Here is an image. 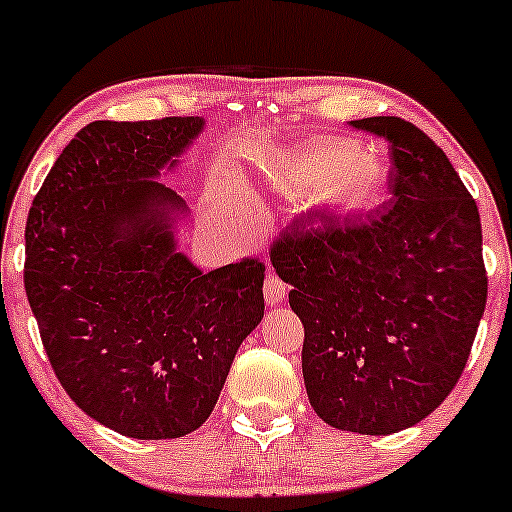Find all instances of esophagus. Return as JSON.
<instances>
[{
	"label": "esophagus",
	"mask_w": 512,
	"mask_h": 512,
	"mask_svg": "<svg viewBox=\"0 0 512 512\" xmlns=\"http://www.w3.org/2000/svg\"><path fill=\"white\" fill-rule=\"evenodd\" d=\"M286 295H288V283L278 274H274V271H269L267 281H264V297H267V302L278 304L286 300Z\"/></svg>",
	"instance_id": "esophagus-1"
}]
</instances>
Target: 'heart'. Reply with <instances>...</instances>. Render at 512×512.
<instances>
[{
  "label": "heart",
  "instance_id": "heart-1",
  "mask_svg": "<svg viewBox=\"0 0 512 512\" xmlns=\"http://www.w3.org/2000/svg\"><path fill=\"white\" fill-rule=\"evenodd\" d=\"M290 172L300 184H331L335 203L347 205V208H366L383 193L387 167L380 155L359 151L352 141L319 139L293 155ZM241 205L243 200L234 186L224 189L219 208L238 210Z\"/></svg>",
  "mask_w": 512,
  "mask_h": 512
}]
</instances>
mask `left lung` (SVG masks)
<instances>
[{
  "label": "left lung",
  "instance_id": "left-lung-1",
  "mask_svg": "<svg viewBox=\"0 0 512 512\" xmlns=\"http://www.w3.org/2000/svg\"><path fill=\"white\" fill-rule=\"evenodd\" d=\"M349 125L390 144V203L307 212L269 257L304 326L309 404L338 430L392 435L430 416L468 364L487 304L482 224L423 129L392 115Z\"/></svg>",
  "mask_w": 512,
  "mask_h": 512
}]
</instances>
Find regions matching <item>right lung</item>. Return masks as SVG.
Instances as JSON below:
<instances>
[{
	"mask_svg": "<svg viewBox=\"0 0 512 512\" xmlns=\"http://www.w3.org/2000/svg\"><path fill=\"white\" fill-rule=\"evenodd\" d=\"M203 118L96 120L63 148L25 226V293L58 383L125 437L208 420L264 316V262L203 274L177 252V191L155 181Z\"/></svg>",
	"mask_w": 512,
	"mask_h": 512,
	"instance_id": "right-lung-1",
	"label": "right lung"
}]
</instances>
